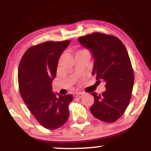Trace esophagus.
Segmentation results:
<instances>
[{
  "label": "esophagus",
  "instance_id": "obj_1",
  "mask_svg": "<svg viewBox=\"0 0 151 151\" xmlns=\"http://www.w3.org/2000/svg\"><path fill=\"white\" fill-rule=\"evenodd\" d=\"M83 96V93H81V92H78V93H74L73 94V96L74 97H81V96Z\"/></svg>",
  "mask_w": 151,
  "mask_h": 151
}]
</instances>
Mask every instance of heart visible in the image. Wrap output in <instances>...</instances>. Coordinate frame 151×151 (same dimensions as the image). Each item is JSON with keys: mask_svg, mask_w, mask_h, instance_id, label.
Listing matches in <instances>:
<instances>
[{"mask_svg": "<svg viewBox=\"0 0 151 151\" xmlns=\"http://www.w3.org/2000/svg\"><path fill=\"white\" fill-rule=\"evenodd\" d=\"M87 52L86 50H79V51L77 52V53H80V52Z\"/></svg>", "mask_w": 151, "mask_h": 151, "instance_id": "b5f03b06", "label": "heart"}]
</instances>
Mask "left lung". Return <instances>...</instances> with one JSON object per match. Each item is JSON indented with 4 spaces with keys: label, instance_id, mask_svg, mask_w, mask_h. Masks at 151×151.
Here are the masks:
<instances>
[{
    "label": "left lung",
    "instance_id": "1",
    "mask_svg": "<svg viewBox=\"0 0 151 151\" xmlns=\"http://www.w3.org/2000/svg\"><path fill=\"white\" fill-rule=\"evenodd\" d=\"M78 40L91 52L94 58L92 74L96 80L106 82L104 92L91 93L94 98L91 113L100 121L113 123L127 109L134 84L127 50L118 37L101 32L81 36Z\"/></svg>",
    "mask_w": 151,
    "mask_h": 151
}]
</instances>
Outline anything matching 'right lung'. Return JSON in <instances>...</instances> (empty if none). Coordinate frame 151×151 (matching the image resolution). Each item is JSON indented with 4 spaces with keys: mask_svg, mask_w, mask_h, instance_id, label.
Here are the masks:
<instances>
[{
    "mask_svg": "<svg viewBox=\"0 0 151 151\" xmlns=\"http://www.w3.org/2000/svg\"><path fill=\"white\" fill-rule=\"evenodd\" d=\"M70 40L47 42L30 47L20 60L18 84L20 94L31 114L47 129L61 127L70 116L72 94H58L52 91L60 55Z\"/></svg>",
    "mask_w": 151,
    "mask_h": 151,
    "instance_id": "add662e5",
    "label": "right lung"
}]
</instances>
